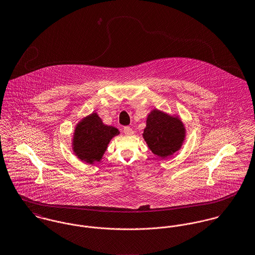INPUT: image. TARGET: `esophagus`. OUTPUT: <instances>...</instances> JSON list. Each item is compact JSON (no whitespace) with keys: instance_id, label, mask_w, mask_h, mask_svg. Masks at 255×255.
<instances>
[{"instance_id":"obj_1","label":"esophagus","mask_w":255,"mask_h":255,"mask_svg":"<svg viewBox=\"0 0 255 255\" xmlns=\"http://www.w3.org/2000/svg\"><path fill=\"white\" fill-rule=\"evenodd\" d=\"M124 133H125V135H127V136H132V135L134 134V131H133V129L130 128V127H124Z\"/></svg>"}]
</instances>
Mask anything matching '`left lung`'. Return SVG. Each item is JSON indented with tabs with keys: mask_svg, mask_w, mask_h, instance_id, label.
<instances>
[{
	"mask_svg": "<svg viewBox=\"0 0 255 255\" xmlns=\"http://www.w3.org/2000/svg\"><path fill=\"white\" fill-rule=\"evenodd\" d=\"M145 124L142 138L153 154L163 159L181 149L187 132L178 114L154 109L147 114Z\"/></svg>",
	"mask_w": 255,
	"mask_h": 255,
	"instance_id": "left-lung-1",
	"label": "left lung"
}]
</instances>
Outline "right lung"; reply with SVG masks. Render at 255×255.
I'll return each instance as SVG.
<instances>
[{
	"label": "right lung",
	"mask_w": 255,
	"mask_h": 255,
	"mask_svg": "<svg viewBox=\"0 0 255 255\" xmlns=\"http://www.w3.org/2000/svg\"><path fill=\"white\" fill-rule=\"evenodd\" d=\"M120 132L114 126L106 125L97 113L82 118L75 126L72 136L73 153L83 162H100L110 141Z\"/></svg>",
	"instance_id": "1"
}]
</instances>
